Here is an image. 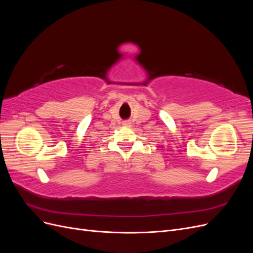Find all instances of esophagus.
<instances>
[{
	"instance_id": "34e87169",
	"label": "esophagus",
	"mask_w": 253,
	"mask_h": 253,
	"mask_svg": "<svg viewBox=\"0 0 253 253\" xmlns=\"http://www.w3.org/2000/svg\"><path fill=\"white\" fill-rule=\"evenodd\" d=\"M124 126H129V122H128V121H125V122H124Z\"/></svg>"
}]
</instances>
